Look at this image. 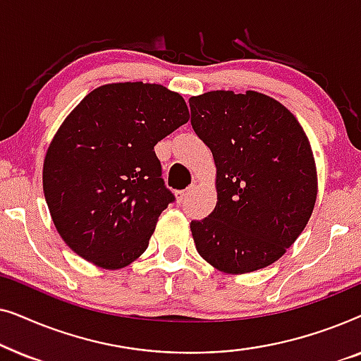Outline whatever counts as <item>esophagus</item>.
<instances>
[{
	"label": "esophagus",
	"instance_id": "1",
	"mask_svg": "<svg viewBox=\"0 0 361 361\" xmlns=\"http://www.w3.org/2000/svg\"><path fill=\"white\" fill-rule=\"evenodd\" d=\"M194 190V187H189V189H185V190H179L176 194V197H177V202H179V204H182V202H185V199L187 197L190 195V192Z\"/></svg>",
	"mask_w": 361,
	"mask_h": 361
}]
</instances>
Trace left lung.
I'll list each match as a JSON object with an SVG mask.
<instances>
[{"label":"left lung","instance_id":"left-lung-1","mask_svg":"<svg viewBox=\"0 0 361 361\" xmlns=\"http://www.w3.org/2000/svg\"><path fill=\"white\" fill-rule=\"evenodd\" d=\"M190 123L216 167V205L192 220L195 248L221 273L273 264L298 240L317 199L312 147L278 100L248 90L192 97Z\"/></svg>","mask_w":361,"mask_h":361}]
</instances>
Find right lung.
I'll return each instance as SVG.
<instances>
[{"instance_id":"obj_1","label":"right lung","mask_w":361,"mask_h":361,"mask_svg":"<svg viewBox=\"0 0 361 361\" xmlns=\"http://www.w3.org/2000/svg\"><path fill=\"white\" fill-rule=\"evenodd\" d=\"M187 121L184 98L157 83H106L73 108L42 169L52 221L73 253L103 269L145 253L174 202L154 146Z\"/></svg>"}]
</instances>
